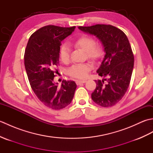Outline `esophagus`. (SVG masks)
<instances>
[{
	"label": "esophagus",
	"mask_w": 153,
	"mask_h": 153,
	"mask_svg": "<svg viewBox=\"0 0 153 153\" xmlns=\"http://www.w3.org/2000/svg\"><path fill=\"white\" fill-rule=\"evenodd\" d=\"M76 84L77 85H80V84L82 83H84L86 82L85 80H76Z\"/></svg>",
	"instance_id": "1"
}]
</instances>
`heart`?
<instances>
[{"mask_svg": "<svg viewBox=\"0 0 153 153\" xmlns=\"http://www.w3.org/2000/svg\"><path fill=\"white\" fill-rule=\"evenodd\" d=\"M75 46L80 48L86 52L87 56L89 59L97 61L103 56L104 51L102 46L96 43L93 37L89 35H82L74 41ZM59 56L64 63H68L70 60V48L66 44H63L60 48ZM93 68L91 63L75 64L68 70V74L74 78L83 79L89 76V71Z\"/></svg>", "mask_w": 153, "mask_h": 153, "instance_id": "1", "label": "heart"}]
</instances>
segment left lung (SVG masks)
<instances>
[{
    "label": "left lung",
    "mask_w": 153,
    "mask_h": 153,
    "mask_svg": "<svg viewBox=\"0 0 153 153\" xmlns=\"http://www.w3.org/2000/svg\"><path fill=\"white\" fill-rule=\"evenodd\" d=\"M79 29L98 37L106 53L97 70L99 76L106 78L95 81L97 86L91 98L100 106L115 105L128 90L134 68V56L128 39L121 30L111 25L97 24Z\"/></svg>",
    "instance_id": "1"
}]
</instances>
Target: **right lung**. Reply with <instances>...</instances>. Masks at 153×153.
Segmentation results:
<instances>
[{
  "label": "right lung",
  "instance_id": "1",
  "mask_svg": "<svg viewBox=\"0 0 153 153\" xmlns=\"http://www.w3.org/2000/svg\"><path fill=\"white\" fill-rule=\"evenodd\" d=\"M74 29L75 26H44L31 35L25 51L24 65L31 89L44 105L53 110L69 105L77 87L71 80L63 81L60 87L54 82L58 74L61 42Z\"/></svg>",
  "mask_w": 153,
  "mask_h": 153
}]
</instances>
